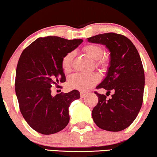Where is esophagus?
I'll return each instance as SVG.
<instances>
[{
  "instance_id": "obj_1",
  "label": "esophagus",
  "mask_w": 157,
  "mask_h": 157,
  "mask_svg": "<svg viewBox=\"0 0 157 157\" xmlns=\"http://www.w3.org/2000/svg\"><path fill=\"white\" fill-rule=\"evenodd\" d=\"M87 94H88V92H86V91H81V92H80L81 97V98H84L85 96L87 95Z\"/></svg>"
}]
</instances>
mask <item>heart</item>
Segmentation results:
<instances>
[{"label": "heart", "mask_w": 157, "mask_h": 157, "mask_svg": "<svg viewBox=\"0 0 157 157\" xmlns=\"http://www.w3.org/2000/svg\"><path fill=\"white\" fill-rule=\"evenodd\" d=\"M84 51L91 59L98 60V64L104 65L105 61L101 59L104 51L98 45L89 44L84 47ZM74 52L68 53L62 59V68L65 71H70L74 59ZM99 80V76L96 73H76L68 78V84L73 89L86 91L96 84Z\"/></svg>", "instance_id": "1"}]
</instances>
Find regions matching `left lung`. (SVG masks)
<instances>
[{
    "instance_id": "obj_1",
    "label": "left lung",
    "mask_w": 157,
    "mask_h": 157,
    "mask_svg": "<svg viewBox=\"0 0 157 157\" xmlns=\"http://www.w3.org/2000/svg\"><path fill=\"white\" fill-rule=\"evenodd\" d=\"M88 41L104 45L110 52L106 76L96 89L113 92L107 99L98 94V101L92 118L98 127L109 132H120L136 119L143 102L144 71L138 51L133 43L121 34L107 33L88 38Z\"/></svg>"
}]
</instances>
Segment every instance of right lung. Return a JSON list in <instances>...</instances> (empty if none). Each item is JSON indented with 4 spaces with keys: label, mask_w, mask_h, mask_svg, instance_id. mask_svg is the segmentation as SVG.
Listing matches in <instances>:
<instances>
[{
    "label": "right lung",
    "mask_w": 157,
    "mask_h": 157,
    "mask_svg": "<svg viewBox=\"0 0 157 157\" xmlns=\"http://www.w3.org/2000/svg\"><path fill=\"white\" fill-rule=\"evenodd\" d=\"M82 42L58 36L40 37L21 53L16 68V94L23 118L38 133L55 134L69 122L68 107L80 98V93L73 90L53 96L51 88L65 82L62 59Z\"/></svg>",
    "instance_id": "1"
}]
</instances>
